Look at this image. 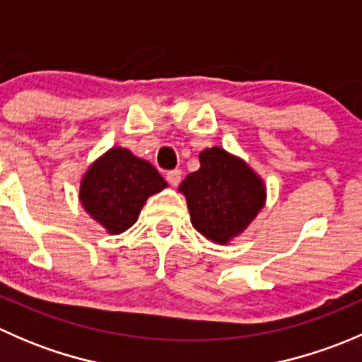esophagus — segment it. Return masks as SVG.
Here are the masks:
<instances>
[{"label":"esophagus","mask_w":362,"mask_h":362,"mask_svg":"<svg viewBox=\"0 0 362 362\" xmlns=\"http://www.w3.org/2000/svg\"><path fill=\"white\" fill-rule=\"evenodd\" d=\"M166 180L170 182V185H178L182 180V171L180 170H171L166 173Z\"/></svg>","instance_id":"1"}]
</instances>
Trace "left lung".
Segmentation results:
<instances>
[{"instance_id": "1", "label": "left lung", "mask_w": 362, "mask_h": 362, "mask_svg": "<svg viewBox=\"0 0 362 362\" xmlns=\"http://www.w3.org/2000/svg\"><path fill=\"white\" fill-rule=\"evenodd\" d=\"M199 164L178 191L187 199L192 226L204 238L226 245L245 231L264 206V182L245 160L221 147L203 151Z\"/></svg>"}]
</instances>
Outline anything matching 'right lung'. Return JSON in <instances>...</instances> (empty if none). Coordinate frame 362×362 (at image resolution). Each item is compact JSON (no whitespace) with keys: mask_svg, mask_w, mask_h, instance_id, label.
I'll return each mask as SVG.
<instances>
[{"mask_svg":"<svg viewBox=\"0 0 362 362\" xmlns=\"http://www.w3.org/2000/svg\"><path fill=\"white\" fill-rule=\"evenodd\" d=\"M166 182L148 160L113 147L94 160L80 182V203L110 235L127 231L138 221L148 196Z\"/></svg>","mask_w":362,"mask_h":362,"instance_id":"right-lung-1","label":"right lung"}]
</instances>
